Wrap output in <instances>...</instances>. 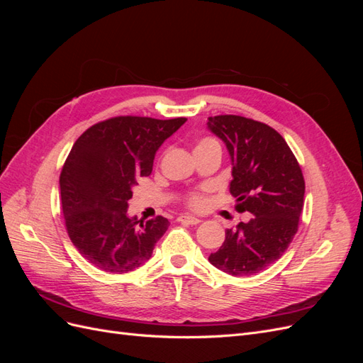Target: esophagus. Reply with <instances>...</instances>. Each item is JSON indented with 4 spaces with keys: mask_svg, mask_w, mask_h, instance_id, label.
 I'll return each mask as SVG.
<instances>
[{
    "mask_svg": "<svg viewBox=\"0 0 363 363\" xmlns=\"http://www.w3.org/2000/svg\"><path fill=\"white\" fill-rule=\"evenodd\" d=\"M177 221H179V223H184V224L196 225V224L201 223V219L196 218V216H191V215H182V216H179Z\"/></svg>",
    "mask_w": 363,
    "mask_h": 363,
    "instance_id": "34e87169",
    "label": "esophagus"
}]
</instances>
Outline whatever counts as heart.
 I'll list each match as a JSON object with an SVG mask.
<instances>
[{
    "mask_svg": "<svg viewBox=\"0 0 363 363\" xmlns=\"http://www.w3.org/2000/svg\"><path fill=\"white\" fill-rule=\"evenodd\" d=\"M212 145H219L216 139H212V138H203L199 144H196L195 150L199 148H206V147H212ZM188 204L195 208V211H201V208L207 204V200L206 196L203 194H192L189 199H188Z\"/></svg>",
    "mask_w": 363,
    "mask_h": 363,
    "instance_id": "b5f03b06",
    "label": "heart"
}]
</instances>
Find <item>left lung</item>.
Masks as SVG:
<instances>
[{
  "label": "left lung",
  "mask_w": 363,
  "mask_h": 363,
  "mask_svg": "<svg viewBox=\"0 0 363 363\" xmlns=\"http://www.w3.org/2000/svg\"><path fill=\"white\" fill-rule=\"evenodd\" d=\"M207 127L221 139L232 159L230 194L248 223L225 232L208 262L230 276H252L279 260L298 230L304 179L294 152L269 125L236 115L211 116Z\"/></svg>",
  "instance_id": "left-lung-1"
}]
</instances>
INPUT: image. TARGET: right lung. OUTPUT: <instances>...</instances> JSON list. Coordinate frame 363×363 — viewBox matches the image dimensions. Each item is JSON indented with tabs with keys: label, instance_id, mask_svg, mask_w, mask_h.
<instances>
[{
	"label": "right lung",
	"instance_id": "add662e5",
	"mask_svg": "<svg viewBox=\"0 0 363 363\" xmlns=\"http://www.w3.org/2000/svg\"><path fill=\"white\" fill-rule=\"evenodd\" d=\"M184 123L116 116L75 140L60 174L62 211L71 242L98 269L124 274L144 265L168 230L167 218L138 221L127 208L156 151Z\"/></svg>",
	"mask_w": 363,
	"mask_h": 363
}]
</instances>
